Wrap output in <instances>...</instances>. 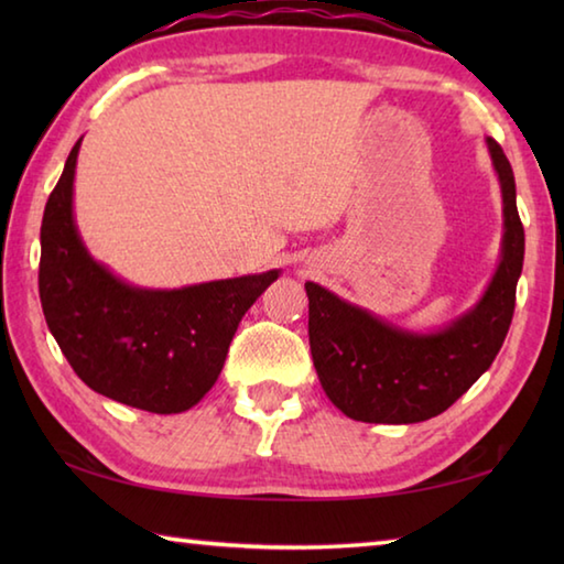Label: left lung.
<instances>
[{"label": "left lung", "instance_id": "8db88e82", "mask_svg": "<svg viewBox=\"0 0 564 564\" xmlns=\"http://www.w3.org/2000/svg\"><path fill=\"white\" fill-rule=\"evenodd\" d=\"M502 194L500 261L470 308L433 330L395 326L308 281V338L323 390L360 423H423L451 408L502 348L522 273L524 231L514 176L498 141L485 139Z\"/></svg>", "mask_w": 564, "mask_h": 564}]
</instances>
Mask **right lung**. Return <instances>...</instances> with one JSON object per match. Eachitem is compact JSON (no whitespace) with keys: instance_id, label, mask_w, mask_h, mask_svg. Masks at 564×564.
Returning a JSON list of instances; mask_svg holds the SVG:
<instances>
[{"instance_id":"obj_1","label":"right lung","mask_w":564,"mask_h":564,"mask_svg":"<svg viewBox=\"0 0 564 564\" xmlns=\"http://www.w3.org/2000/svg\"><path fill=\"white\" fill-rule=\"evenodd\" d=\"M82 139L42 218L40 299L74 373L117 403L171 415L202 400L221 373L238 323L281 271L144 289L94 259L74 218Z\"/></svg>"}]
</instances>
